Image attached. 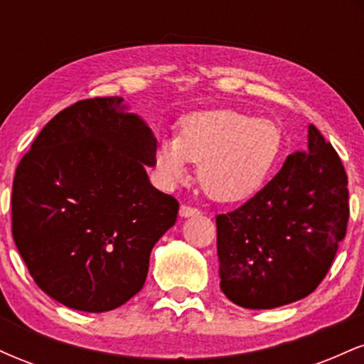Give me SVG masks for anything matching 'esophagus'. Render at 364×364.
Here are the masks:
<instances>
[{
    "mask_svg": "<svg viewBox=\"0 0 364 364\" xmlns=\"http://www.w3.org/2000/svg\"><path fill=\"white\" fill-rule=\"evenodd\" d=\"M179 215H181V217L200 215V210H198V208H193L190 205H181V207H179Z\"/></svg>",
    "mask_w": 364,
    "mask_h": 364,
    "instance_id": "1",
    "label": "esophagus"
}]
</instances>
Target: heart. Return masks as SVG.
I'll list each match as a JSON object with an SVG mask.
<instances>
[{"mask_svg":"<svg viewBox=\"0 0 364 364\" xmlns=\"http://www.w3.org/2000/svg\"><path fill=\"white\" fill-rule=\"evenodd\" d=\"M282 150L274 121L253 119L232 109L200 111L181 121L179 136L164 135L154 150V166L164 186L185 181L191 162L198 183L219 202H237L260 190Z\"/></svg>","mask_w":364,"mask_h":364,"instance_id":"b5f03b06","label":"heart"}]
</instances>
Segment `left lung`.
<instances>
[{
    "label": "left lung",
    "instance_id": "obj_1",
    "mask_svg": "<svg viewBox=\"0 0 364 364\" xmlns=\"http://www.w3.org/2000/svg\"><path fill=\"white\" fill-rule=\"evenodd\" d=\"M348 174L313 124L308 147L252 200L215 217L220 291L241 308L306 298L327 275L349 219Z\"/></svg>",
    "mask_w": 364,
    "mask_h": 364
}]
</instances>
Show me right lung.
I'll return each instance as SVG.
<instances>
[{
  "label": "right lung",
  "mask_w": 364,
  "mask_h": 364,
  "mask_svg": "<svg viewBox=\"0 0 364 364\" xmlns=\"http://www.w3.org/2000/svg\"><path fill=\"white\" fill-rule=\"evenodd\" d=\"M156 136L123 97L58 112L16 168L14 240L37 286L78 311H111L144 287L178 202L150 185Z\"/></svg>",
  "instance_id": "1"
}]
</instances>
